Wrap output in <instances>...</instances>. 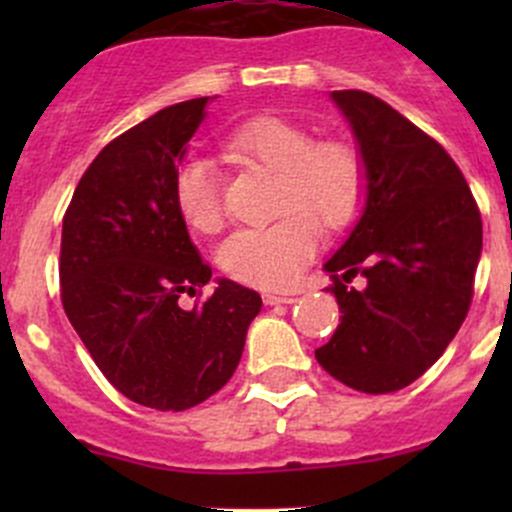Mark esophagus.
I'll return each instance as SVG.
<instances>
[{
  "label": "esophagus",
  "instance_id": "1",
  "mask_svg": "<svg viewBox=\"0 0 512 512\" xmlns=\"http://www.w3.org/2000/svg\"><path fill=\"white\" fill-rule=\"evenodd\" d=\"M292 302H297L294 294H277V292L265 294V304H292Z\"/></svg>",
  "mask_w": 512,
  "mask_h": 512
}]
</instances>
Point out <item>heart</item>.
<instances>
[{"instance_id": "heart-1", "label": "heart", "mask_w": 512, "mask_h": 512, "mask_svg": "<svg viewBox=\"0 0 512 512\" xmlns=\"http://www.w3.org/2000/svg\"><path fill=\"white\" fill-rule=\"evenodd\" d=\"M223 151L232 160L280 173L277 213L285 218L227 237L220 267L250 287L297 285L317 250V225L339 232L361 215L369 190L364 158L352 143L317 141L307 126L282 116H255L230 128ZM173 203L190 230L200 235L223 230V180L208 160H180L173 173Z\"/></svg>"}]
</instances>
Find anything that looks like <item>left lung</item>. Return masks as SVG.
<instances>
[{
    "label": "left lung",
    "mask_w": 512,
    "mask_h": 512,
    "mask_svg": "<svg viewBox=\"0 0 512 512\" xmlns=\"http://www.w3.org/2000/svg\"><path fill=\"white\" fill-rule=\"evenodd\" d=\"M369 173L361 220L324 265L339 327L314 356L364 394L416 381L461 329L473 299L483 220L456 160L366 91H332ZM356 274L367 289L348 287Z\"/></svg>",
    "instance_id": "obj_1"
}]
</instances>
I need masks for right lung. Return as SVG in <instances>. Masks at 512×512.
Wrapping results in <instances>:
<instances>
[{
	"label": "right lung",
	"mask_w": 512,
	"mask_h": 512,
	"mask_svg": "<svg viewBox=\"0 0 512 512\" xmlns=\"http://www.w3.org/2000/svg\"><path fill=\"white\" fill-rule=\"evenodd\" d=\"M208 96L175 103L113 138L81 175L61 227V304L91 359L126 399L185 411L240 364L262 307L255 289L220 280L173 203V173Z\"/></svg>",
	"instance_id": "add662e5"
}]
</instances>
